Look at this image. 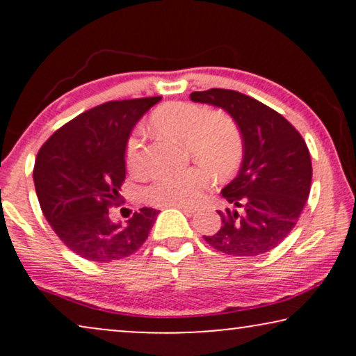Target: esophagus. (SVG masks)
<instances>
[{
	"instance_id": "1",
	"label": "esophagus",
	"mask_w": 356,
	"mask_h": 356,
	"mask_svg": "<svg viewBox=\"0 0 356 356\" xmlns=\"http://www.w3.org/2000/svg\"><path fill=\"white\" fill-rule=\"evenodd\" d=\"M170 207H177V209H181L184 213H194L196 212V209L191 207V206H170Z\"/></svg>"
}]
</instances>
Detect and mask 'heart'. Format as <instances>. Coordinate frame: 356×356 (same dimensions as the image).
<instances>
[{"mask_svg": "<svg viewBox=\"0 0 356 356\" xmlns=\"http://www.w3.org/2000/svg\"><path fill=\"white\" fill-rule=\"evenodd\" d=\"M155 133L184 143L188 154L211 170L217 178H228L236 172L243 159V136L238 124L225 113H207L201 105L170 102L150 116ZM126 168L133 175L144 172L143 143L131 136L124 150ZM211 177L202 167L179 173L160 175L149 188L147 196L159 206H191L201 197Z\"/></svg>", "mask_w": 356, "mask_h": 356, "instance_id": "obj_1", "label": "heart"}]
</instances>
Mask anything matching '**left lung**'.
Instances as JSON below:
<instances>
[{"label": "left lung", "instance_id": "8db88e82", "mask_svg": "<svg viewBox=\"0 0 356 356\" xmlns=\"http://www.w3.org/2000/svg\"><path fill=\"white\" fill-rule=\"evenodd\" d=\"M189 99L225 110L243 136L240 172L222 189L232 209L217 211L220 230L204 240L236 257L274 250L295 228L309 196L313 167L305 139L280 113L241 92L209 89Z\"/></svg>", "mask_w": 356, "mask_h": 356}]
</instances>
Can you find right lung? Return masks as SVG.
Instances as JSON below:
<instances>
[{"label": "right lung", "instance_id": "add662e5", "mask_svg": "<svg viewBox=\"0 0 356 356\" xmlns=\"http://www.w3.org/2000/svg\"><path fill=\"white\" fill-rule=\"evenodd\" d=\"M162 97L115 100L84 111L42 145L33 183L43 216L58 238L87 261L110 262L134 254L147 240L159 211L143 207L115 220L126 177L124 150L145 111Z\"/></svg>", "mask_w": 356, "mask_h": 356}]
</instances>
